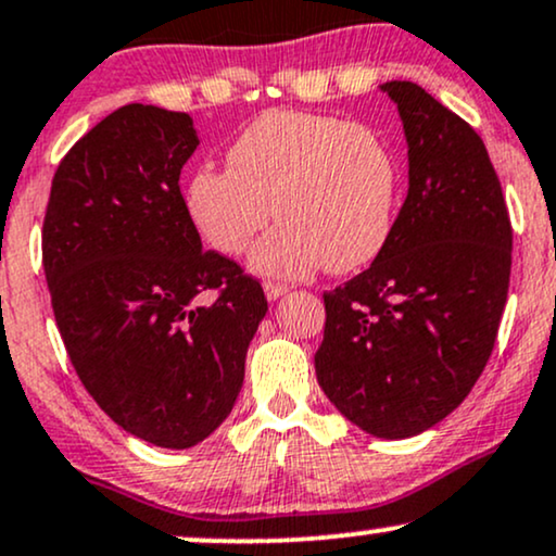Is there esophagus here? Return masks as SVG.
<instances>
[{
    "mask_svg": "<svg viewBox=\"0 0 556 556\" xmlns=\"http://www.w3.org/2000/svg\"><path fill=\"white\" fill-rule=\"evenodd\" d=\"M264 292H266V298H269V300H279L282 295H287V292H290V287H287L285 282H274V279H266Z\"/></svg>",
    "mask_w": 556,
    "mask_h": 556,
    "instance_id": "esophagus-1",
    "label": "esophagus"
}]
</instances>
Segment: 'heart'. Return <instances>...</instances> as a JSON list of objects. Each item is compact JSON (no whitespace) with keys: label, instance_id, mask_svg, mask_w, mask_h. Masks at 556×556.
Returning a JSON list of instances; mask_svg holds the SVG:
<instances>
[{"label":"heart","instance_id":"heart-1","mask_svg":"<svg viewBox=\"0 0 556 556\" xmlns=\"http://www.w3.org/2000/svg\"><path fill=\"white\" fill-rule=\"evenodd\" d=\"M227 163L199 165L186 186L191 223L223 256H243L271 214L282 223L253 251V266L277 277H305L320 264L354 271L391 238L401 170L370 126L266 111L232 139Z\"/></svg>","mask_w":556,"mask_h":556}]
</instances>
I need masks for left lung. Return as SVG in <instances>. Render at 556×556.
I'll use <instances>...</instances> for the list:
<instances>
[{
  "label": "left lung",
  "mask_w": 556,
  "mask_h": 556,
  "mask_svg": "<svg viewBox=\"0 0 556 556\" xmlns=\"http://www.w3.org/2000/svg\"><path fill=\"white\" fill-rule=\"evenodd\" d=\"M409 142V193L370 269L324 292V393L352 425L399 440L471 393L494 350L513 225L481 137L414 83H386Z\"/></svg>",
  "instance_id": "obj_1"
}]
</instances>
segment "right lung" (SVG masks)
<instances>
[{"instance_id":"add662e5","label":"right lung","mask_w":556,"mask_h":556,"mask_svg":"<svg viewBox=\"0 0 556 556\" xmlns=\"http://www.w3.org/2000/svg\"><path fill=\"white\" fill-rule=\"evenodd\" d=\"M197 144L189 113L113 111L59 163L41 232L72 367L113 422L157 447L225 422L269 307L258 279L202 249L178 186Z\"/></svg>"}]
</instances>
